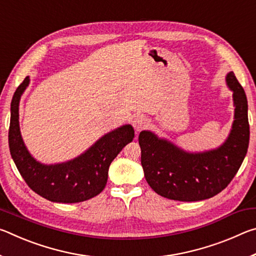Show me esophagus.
<instances>
[{
	"label": "esophagus",
	"mask_w": 256,
	"mask_h": 256,
	"mask_svg": "<svg viewBox=\"0 0 256 256\" xmlns=\"http://www.w3.org/2000/svg\"><path fill=\"white\" fill-rule=\"evenodd\" d=\"M149 125V120L146 118L144 115L136 116V118L133 120V126L136 128V132H140L142 130H144L146 126Z\"/></svg>",
	"instance_id": "esophagus-1"
}]
</instances>
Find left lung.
<instances>
[{
    "label": "left lung",
    "mask_w": 256,
    "mask_h": 256,
    "mask_svg": "<svg viewBox=\"0 0 256 256\" xmlns=\"http://www.w3.org/2000/svg\"><path fill=\"white\" fill-rule=\"evenodd\" d=\"M234 92L235 120L219 149L188 154L148 131L138 134L144 177L156 193L175 201H201L222 192L237 174L248 152L250 124L248 99L234 72L227 76Z\"/></svg>",
    "instance_id": "obj_1"
}]
</instances>
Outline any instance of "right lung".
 I'll use <instances>...</instances> for the list:
<instances>
[{"label": "right lung", "instance_id": "right-lung-1", "mask_svg": "<svg viewBox=\"0 0 256 256\" xmlns=\"http://www.w3.org/2000/svg\"><path fill=\"white\" fill-rule=\"evenodd\" d=\"M28 84L27 76L14 94L8 128V146L20 175L34 193L52 202L76 203L98 196L106 186L110 164L133 140V128L124 125L106 134L71 162L50 166L42 164L26 149L19 128V102Z\"/></svg>", "mask_w": 256, "mask_h": 256}]
</instances>
